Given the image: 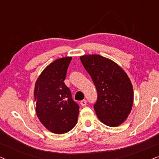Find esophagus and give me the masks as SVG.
<instances>
[{
    "label": "esophagus",
    "mask_w": 159,
    "mask_h": 159,
    "mask_svg": "<svg viewBox=\"0 0 159 159\" xmlns=\"http://www.w3.org/2000/svg\"><path fill=\"white\" fill-rule=\"evenodd\" d=\"M80 104H81V106H85L87 104V101L86 100H82V101H80Z\"/></svg>",
    "instance_id": "obj_1"
}]
</instances>
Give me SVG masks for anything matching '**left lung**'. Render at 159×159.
Here are the masks:
<instances>
[{"label": "left lung", "mask_w": 159, "mask_h": 159, "mask_svg": "<svg viewBox=\"0 0 159 159\" xmlns=\"http://www.w3.org/2000/svg\"><path fill=\"white\" fill-rule=\"evenodd\" d=\"M90 75L98 93L94 110L102 123L116 127L123 123L132 110L134 92L125 71L113 61L100 55L80 57Z\"/></svg>", "instance_id": "8db88e82"}]
</instances>
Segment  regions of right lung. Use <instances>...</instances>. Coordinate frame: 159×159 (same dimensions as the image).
Here are the masks:
<instances>
[{"instance_id": "1", "label": "right lung", "mask_w": 159, "mask_h": 159, "mask_svg": "<svg viewBox=\"0 0 159 159\" xmlns=\"http://www.w3.org/2000/svg\"><path fill=\"white\" fill-rule=\"evenodd\" d=\"M71 60V57H64L49 64L37 80L34 88L37 116L49 131L56 134L70 131L79 115V105L64 82Z\"/></svg>"}]
</instances>
